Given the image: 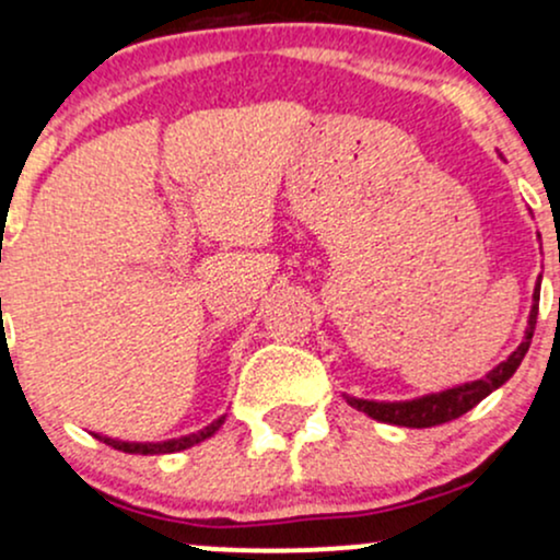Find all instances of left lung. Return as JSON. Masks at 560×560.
Listing matches in <instances>:
<instances>
[{
    "label": "left lung",
    "instance_id": "8db88e82",
    "mask_svg": "<svg viewBox=\"0 0 560 560\" xmlns=\"http://www.w3.org/2000/svg\"><path fill=\"white\" fill-rule=\"evenodd\" d=\"M539 281L537 279L535 287V300H532V311H529V326H526L522 345L505 358L503 363L494 365L487 376L477 378V382H466L458 384L453 389H442V392H432V395L416 397V400H402V402H376V400H361V397H350L345 395V400L358 408L361 413L371 416V419L382 421V423H395V427H408V429H429V427H440V423H447L453 419H460V416L468 413L474 405H479L485 400L490 392L516 374V369L522 365L526 350L532 345V334H535V324H537V311H539Z\"/></svg>",
    "mask_w": 560,
    "mask_h": 560
}]
</instances>
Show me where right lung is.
<instances>
[{
    "label": "right lung",
    "instance_id": "add662e5",
    "mask_svg": "<svg viewBox=\"0 0 560 560\" xmlns=\"http://www.w3.org/2000/svg\"><path fill=\"white\" fill-rule=\"evenodd\" d=\"M223 421H226V416H221V419H215L205 429H199L197 434L176 436V440H165V442H124V440H113V436H102V434H94V436L105 442V445L124 450V453H131V455H163V453H178V450L199 445V442H205L208 436H213L218 429L223 427Z\"/></svg>",
    "mask_w": 560,
    "mask_h": 560
}]
</instances>
